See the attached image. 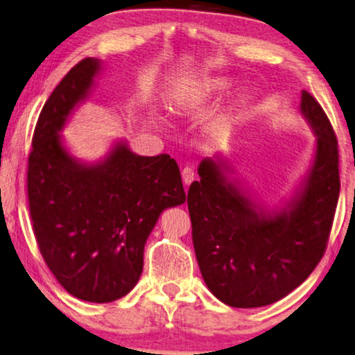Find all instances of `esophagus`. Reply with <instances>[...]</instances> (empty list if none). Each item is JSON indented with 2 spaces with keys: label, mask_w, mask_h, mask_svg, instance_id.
<instances>
[{
  "label": "esophagus",
  "mask_w": 355,
  "mask_h": 355,
  "mask_svg": "<svg viewBox=\"0 0 355 355\" xmlns=\"http://www.w3.org/2000/svg\"><path fill=\"white\" fill-rule=\"evenodd\" d=\"M182 178H183V182L187 183V184L193 183L194 180H196V171H194L193 167H184L183 171H182Z\"/></svg>",
  "instance_id": "obj_1"
}]
</instances>
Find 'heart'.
<instances>
[{
    "label": "heart",
    "mask_w": 355,
    "mask_h": 355,
    "mask_svg": "<svg viewBox=\"0 0 355 355\" xmlns=\"http://www.w3.org/2000/svg\"><path fill=\"white\" fill-rule=\"evenodd\" d=\"M219 85H221V83H219Z\"/></svg>",
    "instance_id": "obj_1"
}]
</instances>
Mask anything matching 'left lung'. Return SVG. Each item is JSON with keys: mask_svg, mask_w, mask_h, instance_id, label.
Returning a JSON list of instances; mask_svg holds the SVG:
<instances>
[{"mask_svg": "<svg viewBox=\"0 0 355 355\" xmlns=\"http://www.w3.org/2000/svg\"><path fill=\"white\" fill-rule=\"evenodd\" d=\"M300 110L316 132L318 148L305 189L289 213H257L210 159L200 162V182L189 187L200 273L229 306L257 308L283 299L327 250L340 196L338 140L324 109L305 89Z\"/></svg>", "mask_w": 355, "mask_h": 355, "instance_id": "obj_1", "label": "left lung"}]
</instances>
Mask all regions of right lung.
Returning <instances> with one entry per match:
<instances>
[{"label": "right lung", "mask_w": 355, "mask_h": 355, "mask_svg": "<svg viewBox=\"0 0 355 355\" xmlns=\"http://www.w3.org/2000/svg\"><path fill=\"white\" fill-rule=\"evenodd\" d=\"M99 66L93 58L78 61L44 104L26 191L33 232L53 277L77 299L107 303L136 286L151 229L187 194L168 155L137 156L120 144L103 164L83 166L66 153L58 131Z\"/></svg>", "instance_id": "add662e5"}]
</instances>
